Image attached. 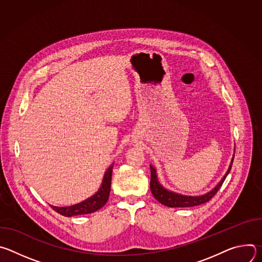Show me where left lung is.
Here are the masks:
<instances>
[{
  "label": "left lung",
  "instance_id": "1",
  "mask_svg": "<svg viewBox=\"0 0 262 262\" xmlns=\"http://www.w3.org/2000/svg\"><path fill=\"white\" fill-rule=\"evenodd\" d=\"M233 159H234V156L232 158V161L228 168V171L226 172L225 175H224V177L221 179V181L214 186V188L210 192H208L204 195H201V196H184L181 194H177V193L168 191L159 182L158 176H157V171L152 166H150V171H151L150 190H151V193H152L154 197L160 203H162L163 205H166L168 207H192V206H197V205L206 203L217 193L224 180L226 179L227 175L229 174V172L231 170Z\"/></svg>",
  "mask_w": 262,
  "mask_h": 262
}]
</instances>
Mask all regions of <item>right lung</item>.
<instances>
[{"mask_svg":"<svg viewBox=\"0 0 262 262\" xmlns=\"http://www.w3.org/2000/svg\"><path fill=\"white\" fill-rule=\"evenodd\" d=\"M112 171H113V165L110 166L106 172L104 173L102 183L100 185L99 190L90 198L71 206H65V207H58L53 206L51 207L57 211L58 213L64 215V216H72L78 214H87L92 213L98 209H100L108 199L110 191H111V181H112Z\"/></svg>","mask_w":262,"mask_h":262,"instance_id":"obj_1","label":"right lung"}]
</instances>
